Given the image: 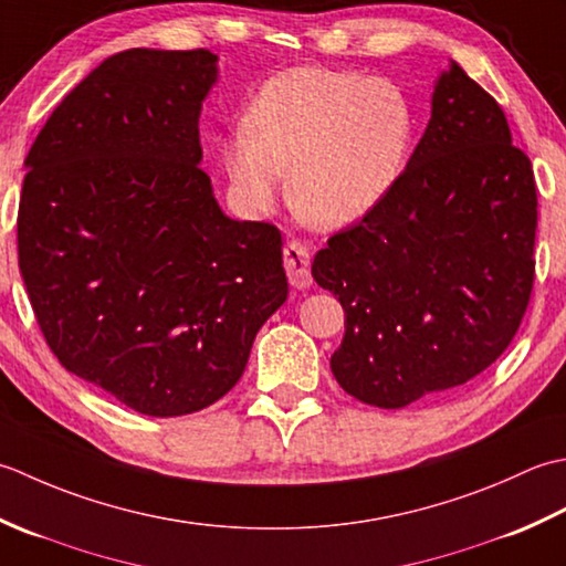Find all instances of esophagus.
<instances>
[{
	"instance_id": "1",
	"label": "esophagus",
	"mask_w": 566,
	"mask_h": 566,
	"mask_svg": "<svg viewBox=\"0 0 566 566\" xmlns=\"http://www.w3.org/2000/svg\"><path fill=\"white\" fill-rule=\"evenodd\" d=\"M283 261L287 271V281L297 291H305V287L313 285V273H310V249L303 241H287L283 249Z\"/></svg>"
}]
</instances>
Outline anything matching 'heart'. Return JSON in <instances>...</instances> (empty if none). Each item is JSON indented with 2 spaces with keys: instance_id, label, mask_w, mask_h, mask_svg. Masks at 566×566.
Listing matches in <instances>:
<instances>
[{
  "instance_id": "b5f03b06",
  "label": "heart",
  "mask_w": 566,
  "mask_h": 566,
  "mask_svg": "<svg viewBox=\"0 0 566 566\" xmlns=\"http://www.w3.org/2000/svg\"><path fill=\"white\" fill-rule=\"evenodd\" d=\"M415 117L402 92L361 73L295 67L251 99L244 126L222 144L239 202L269 212L287 172L295 214L315 229L361 222L408 166Z\"/></svg>"
}]
</instances>
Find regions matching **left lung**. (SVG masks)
Returning <instances> with one entry per match:
<instances>
[{"label": "left lung", "instance_id": "8db88e82", "mask_svg": "<svg viewBox=\"0 0 566 566\" xmlns=\"http://www.w3.org/2000/svg\"><path fill=\"white\" fill-rule=\"evenodd\" d=\"M486 90L457 63L394 192L327 239L313 279L344 307L332 374L376 408L467 384L509 349L535 281L530 158Z\"/></svg>", "mask_w": 566, "mask_h": 566}]
</instances>
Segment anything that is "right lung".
Listing matches in <instances>:
<instances>
[{"instance_id":"obj_1","label":"right lung","mask_w":566,"mask_h":566,"mask_svg":"<svg viewBox=\"0 0 566 566\" xmlns=\"http://www.w3.org/2000/svg\"><path fill=\"white\" fill-rule=\"evenodd\" d=\"M214 83L205 49L122 51L65 95L24 164L19 271L43 337L151 418L229 394L287 297L279 229L229 219L198 166Z\"/></svg>"}]
</instances>
